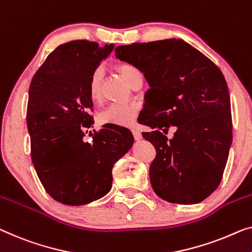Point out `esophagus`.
Instances as JSON below:
<instances>
[{
    "mask_svg": "<svg viewBox=\"0 0 252 252\" xmlns=\"http://www.w3.org/2000/svg\"><path fill=\"white\" fill-rule=\"evenodd\" d=\"M131 132H132L133 137H134V139H136V140H140V139L142 138V134H141L140 131H138L136 129H132V130H131Z\"/></svg>",
    "mask_w": 252,
    "mask_h": 252,
    "instance_id": "34e87169",
    "label": "esophagus"
}]
</instances>
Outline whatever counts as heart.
I'll return each instance as SVG.
<instances>
[{
  "label": "heart",
  "mask_w": 252,
  "mask_h": 252,
  "mask_svg": "<svg viewBox=\"0 0 252 252\" xmlns=\"http://www.w3.org/2000/svg\"><path fill=\"white\" fill-rule=\"evenodd\" d=\"M116 69L129 85L133 78L140 73L136 66L126 63L119 64ZM100 82H102V69L97 67L90 74L88 81V94L93 102H97L100 98ZM138 111L139 107L136 104H112L98 115V121L102 125L112 123L116 126H130L136 120Z\"/></svg>",
  "instance_id": "b5f03b06"
}]
</instances>
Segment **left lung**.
Returning a JSON list of instances; mask_svg holds the SVG:
<instances>
[{
  "label": "left lung",
  "mask_w": 252,
  "mask_h": 252,
  "mask_svg": "<svg viewBox=\"0 0 252 252\" xmlns=\"http://www.w3.org/2000/svg\"><path fill=\"white\" fill-rule=\"evenodd\" d=\"M115 56L140 70L150 87L140 123L153 129L142 137L156 149L149 167L154 191L172 204L202 201L220 186L232 144L230 94L222 71L182 39L118 46ZM171 125L177 131L168 141L160 131Z\"/></svg>",
  "instance_id": "1"
}]
</instances>
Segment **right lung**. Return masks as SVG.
Returning <instances> with one entry per match:
<instances>
[{
  "mask_svg": "<svg viewBox=\"0 0 252 252\" xmlns=\"http://www.w3.org/2000/svg\"><path fill=\"white\" fill-rule=\"evenodd\" d=\"M113 48L85 39L60 45L30 82L32 160L46 192L61 204L80 206L105 196L112 168L133 144L131 131L116 125L103 126L92 144L82 140V127L94 122L89 77Z\"/></svg>",
  "mask_w": 252,
  "mask_h": 252,
  "instance_id": "obj_1",
  "label": "right lung"
}]
</instances>
